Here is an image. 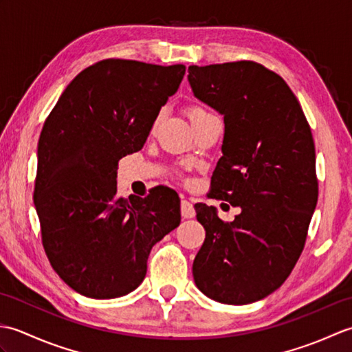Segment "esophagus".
I'll return each mask as SVG.
<instances>
[{"mask_svg":"<svg viewBox=\"0 0 352 352\" xmlns=\"http://www.w3.org/2000/svg\"><path fill=\"white\" fill-rule=\"evenodd\" d=\"M180 208H182V216L183 218H193L195 216V208H193V204L190 203V201L188 199H182V204H180Z\"/></svg>","mask_w":352,"mask_h":352,"instance_id":"1","label":"esophagus"}]
</instances>
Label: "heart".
<instances>
[{
    "mask_svg": "<svg viewBox=\"0 0 352 352\" xmlns=\"http://www.w3.org/2000/svg\"><path fill=\"white\" fill-rule=\"evenodd\" d=\"M208 111H206L204 109H201V107H192V109H189V111H188V116H189V121L192 122V121H195V119H198V118H201V116H204V115H207Z\"/></svg>",
    "mask_w": 352,
    "mask_h": 352,
    "instance_id": "b5f03b06",
    "label": "heart"
}]
</instances>
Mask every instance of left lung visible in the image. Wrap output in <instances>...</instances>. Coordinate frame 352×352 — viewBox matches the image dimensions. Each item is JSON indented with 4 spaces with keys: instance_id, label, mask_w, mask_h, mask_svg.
<instances>
[{
    "instance_id": "1",
    "label": "left lung",
    "mask_w": 352,
    "mask_h": 352,
    "mask_svg": "<svg viewBox=\"0 0 352 352\" xmlns=\"http://www.w3.org/2000/svg\"><path fill=\"white\" fill-rule=\"evenodd\" d=\"M188 80L226 124L212 193L241 207L223 222L214 207L195 204L206 239L193 280L218 302H256L286 281L307 237L318 203L310 125L286 81L260 63L192 65Z\"/></svg>"
}]
</instances>
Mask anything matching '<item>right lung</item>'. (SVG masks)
I'll return each instance as SVG.
<instances>
[{
	"label": "right lung",
	"instance_id": "1",
	"mask_svg": "<svg viewBox=\"0 0 352 352\" xmlns=\"http://www.w3.org/2000/svg\"><path fill=\"white\" fill-rule=\"evenodd\" d=\"M184 65L107 58L66 86L37 144L34 207L43 250L71 289L95 300L144 281L151 248L180 226V198L159 186L116 195L118 162L144 146Z\"/></svg>",
	"mask_w": 352,
	"mask_h": 352
}]
</instances>
